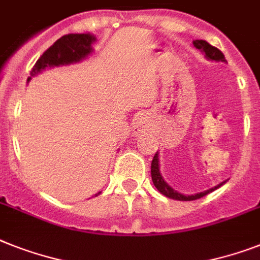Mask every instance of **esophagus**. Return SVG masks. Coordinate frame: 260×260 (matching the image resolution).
<instances>
[{"instance_id":"34e87169","label":"esophagus","mask_w":260,"mask_h":260,"mask_svg":"<svg viewBox=\"0 0 260 260\" xmlns=\"http://www.w3.org/2000/svg\"><path fill=\"white\" fill-rule=\"evenodd\" d=\"M145 128V121L144 119H137L136 123H135V128H134V132L135 134H140V132H143V129Z\"/></svg>"}]
</instances>
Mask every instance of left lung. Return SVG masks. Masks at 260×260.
<instances>
[{
	"mask_svg": "<svg viewBox=\"0 0 260 260\" xmlns=\"http://www.w3.org/2000/svg\"><path fill=\"white\" fill-rule=\"evenodd\" d=\"M193 46H195L196 49H199L202 53L204 54L207 60L210 61H216V62H227L224 58V54L221 53L220 50L218 48H215V46L210 45L208 42L204 41V40H195L193 41ZM151 175H152V181H153V184L157 188V191L160 193H163L164 196L167 198H170V199L174 200H181V202H188V200H196L200 199V198H203L206 196L207 193H210V192L215 191V189H218L219 187L224 184L225 181H221L220 184L215 185L212 188L207 189V191L203 192H198V193H193V195H183L180 192H178L176 189H174L171 187L166 180H164L163 175L160 172V161H159V152H156L155 156H153V160H152L151 164Z\"/></svg>",
	"mask_w": 260,
	"mask_h": 260,
	"instance_id": "obj_1",
	"label": "left lung"
}]
</instances>
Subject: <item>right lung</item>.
Wrapping results in <instances>:
<instances>
[{"label": "right lung", "instance_id": "add662e5", "mask_svg": "<svg viewBox=\"0 0 260 260\" xmlns=\"http://www.w3.org/2000/svg\"><path fill=\"white\" fill-rule=\"evenodd\" d=\"M96 40V36L90 33H71L62 36L37 60L30 71V77H27V82L30 81L31 77L40 75L48 68L76 64L85 60L93 52L92 45Z\"/></svg>", "mask_w": 260, "mask_h": 260}]
</instances>
